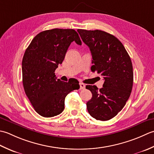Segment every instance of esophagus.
Segmentation results:
<instances>
[{
    "instance_id": "obj_1",
    "label": "esophagus",
    "mask_w": 154,
    "mask_h": 154,
    "mask_svg": "<svg viewBox=\"0 0 154 154\" xmlns=\"http://www.w3.org/2000/svg\"><path fill=\"white\" fill-rule=\"evenodd\" d=\"M80 89H84L85 88V84H83V83H80Z\"/></svg>"
}]
</instances>
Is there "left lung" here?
<instances>
[{"mask_svg": "<svg viewBox=\"0 0 154 154\" xmlns=\"http://www.w3.org/2000/svg\"><path fill=\"white\" fill-rule=\"evenodd\" d=\"M82 41L92 56V72L101 74L102 88L87 85L92 97L86 103L92 117L107 121L120 112L128 101L133 86V66L129 54L116 37L104 31L78 29Z\"/></svg>", "mask_w": 154, "mask_h": 154, "instance_id": "obj_1", "label": "left lung"}]
</instances>
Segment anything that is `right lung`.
Here are the masks:
<instances>
[{"mask_svg":"<svg viewBox=\"0 0 154 154\" xmlns=\"http://www.w3.org/2000/svg\"><path fill=\"white\" fill-rule=\"evenodd\" d=\"M73 41L82 45L73 29L45 30L34 38L24 52L22 62L24 92L35 111L43 117L61 114L66 96L80 88L77 80L71 78L66 82L56 79L54 73Z\"/></svg>","mask_w":154,"mask_h":154,"instance_id":"add662e5","label":"right lung"}]
</instances>
